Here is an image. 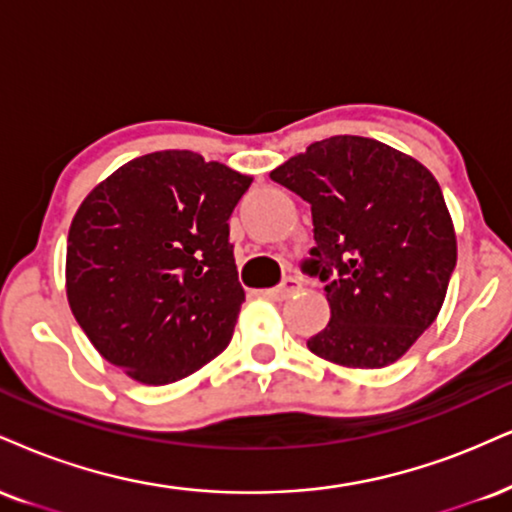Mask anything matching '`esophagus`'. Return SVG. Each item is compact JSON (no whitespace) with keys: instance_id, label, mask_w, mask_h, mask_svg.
<instances>
[{"instance_id":"34e87169","label":"esophagus","mask_w":512,"mask_h":512,"mask_svg":"<svg viewBox=\"0 0 512 512\" xmlns=\"http://www.w3.org/2000/svg\"><path fill=\"white\" fill-rule=\"evenodd\" d=\"M298 291H300V281L295 279V276H286L283 283H279V286H274V288H269V291H264V295H267V298H272V300H286Z\"/></svg>"}]
</instances>
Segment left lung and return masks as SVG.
<instances>
[{"label":"left lung","instance_id":"8db88e82","mask_svg":"<svg viewBox=\"0 0 512 512\" xmlns=\"http://www.w3.org/2000/svg\"><path fill=\"white\" fill-rule=\"evenodd\" d=\"M269 176L312 207L305 267L324 281L331 319L307 348L353 369L393 365L439 315L458 257L432 171L379 140L334 135Z\"/></svg>","mask_w":512,"mask_h":512}]
</instances>
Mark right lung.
I'll return each instance as SVG.
<instances>
[{
    "mask_svg": "<svg viewBox=\"0 0 512 512\" xmlns=\"http://www.w3.org/2000/svg\"><path fill=\"white\" fill-rule=\"evenodd\" d=\"M252 176L190 150L131 159L80 202L66 298L104 360L164 386L229 346L240 305L229 219Z\"/></svg>",
    "mask_w": 512,
    "mask_h": 512,
    "instance_id": "add662e5",
    "label": "right lung"
}]
</instances>
